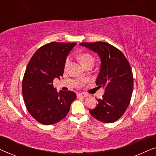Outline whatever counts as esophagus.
I'll return each instance as SVG.
<instances>
[{
	"label": "esophagus",
	"mask_w": 156,
	"mask_h": 156,
	"mask_svg": "<svg viewBox=\"0 0 156 156\" xmlns=\"http://www.w3.org/2000/svg\"><path fill=\"white\" fill-rule=\"evenodd\" d=\"M77 97H82V98H85L87 97H88V95L85 93H78L77 94Z\"/></svg>",
	"instance_id": "obj_1"
}]
</instances>
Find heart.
I'll use <instances>...</instances> for the list:
<instances>
[{
    "label": "heart",
    "instance_id": "1",
    "mask_svg": "<svg viewBox=\"0 0 156 156\" xmlns=\"http://www.w3.org/2000/svg\"><path fill=\"white\" fill-rule=\"evenodd\" d=\"M80 60L81 62H82V65H84L86 63L89 62H94V58L91 55L87 54V53H84V54H82L80 57ZM69 62H70V58L69 57H67V59H66V62H65L66 67L69 65Z\"/></svg>",
    "mask_w": 156,
    "mask_h": 156
}]
</instances>
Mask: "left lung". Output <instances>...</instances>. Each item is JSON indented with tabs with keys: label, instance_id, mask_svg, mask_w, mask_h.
I'll return each instance as SVG.
<instances>
[{
	"label": "left lung",
	"instance_id": "1",
	"mask_svg": "<svg viewBox=\"0 0 156 156\" xmlns=\"http://www.w3.org/2000/svg\"><path fill=\"white\" fill-rule=\"evenodd\" d=\"M80 45L99 57L101 65L96 83L105 89L102 99H97V106L89 113L103 123L114 122L124 114L131 101L133 87L131 66L123 53L107 42H82Z\"/></svg>",
	"mask_w": 156,
	"mask_h": 156
}]
</instances>
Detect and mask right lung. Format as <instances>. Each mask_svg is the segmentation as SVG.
I'll use <instances>...</instances> for the list:
<instances>
[{
    "instance_id": "right-lung-1",
    "label": "right lung",
    "mask_w": 156,
    "mask_h": 156,
    "mask_svg": "<svg viewBox=\"0 0 156 156\" xmlns=\"http://www.w3.org/2000/svg\"><path fill=\"white\" fill-rule=\"evenodd\" d=\"M75 42H50L36 51L23 80V96L30 114L42 124L52 125L65 118L76 94L57 91L54 79L62 76L67 57Z\"/></svg>"
}]
</instances>
